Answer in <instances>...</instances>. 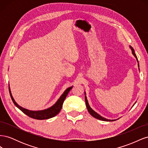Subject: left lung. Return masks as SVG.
Listing matches in <instances>:
<instances>
[{
	"label": "left lung",
	"instance_id": "obj_1",
	"mask_svg": "<svg viewBox=\"0 0 148 148\" xmlns=\"http://www.w3.org/2000/svg\"><path fill=\"white\" fill-rule=\"evenodd\" d=\"M130 48L131 49V50H132V54L135 56V57L136 58V60H137V62H138V69H139V71H140V65H139V63H138V58H137V57H136V53H135V51H134V49H133V48L131 46H130ZM84 95H85V96H84V98H85V102H86V107H87V109H88V112H89V113L93 117H95V118H96V119H99V120H102V121H106V122H112V121H115V120H118V119H115V120H110V119H106V118H104V117H102L101 115H100L99 114H97L96 112H95V110H94L91 107L89 106V103H88V99H87V97H86V92H84ZM136 103V102H135ZM135 103L134 104H135ZM134 106V105H133Z\"/></svg>",
	"mask_w": 148,
	"mask_h": 148
}]
</instances>
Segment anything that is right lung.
Segmentation results:
<instances>
[{
    "label": "right lung",
    "mask_w": 148,
    "mask_h": 148,
    "mask_svg": "<svg viewBox=\"0 0 148 148\" xmlns=\"http://www.w3.org/2000/svg\"><path fill=\"white\" fill-rule=\"evenodd\" d=\"M8 86H9L8 87V88H9V92L10 95V97L12 98V100L13 102L14 103V104L20 110L23 112L24 114L29 116V117L35 119H38V120H44V119H51L52 117H55L56 115H57L58 114H59L62 109L64 101L67 95H68L69 92L71 89V88H73V86H72L69 87L67 89H66L65 91L60 96L59 99L57 101V102L55 103V104L53 106H52L51 107H49V108H47L46 109L41 110H30L27 109L23 108V107H21L17 104L12 96L9 85H8Z\"/></svg>",
    "instance_id": "right-lung-1"
}]
</instances>
